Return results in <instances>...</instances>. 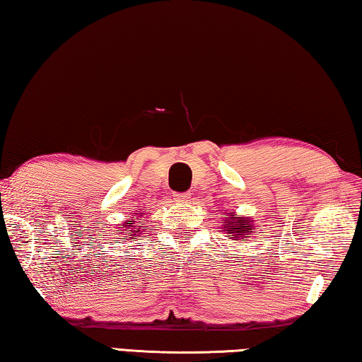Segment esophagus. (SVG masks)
Returning a JSON list of instances; mask_svg holds the SVG:
<instances>
[{"instance_id": "34e87169", "label": "esophagus", "mask_w": 362, "mask_h": 362, "mask_svg": "<svg viewBox=\"0 0 362 362\" xmlns=\"http://www.w3.org/2000/svg\"><path fill=\"white\" fill-rule=\"evenodd\" d=\"M174 198H175V201H179V203H187V201H189V198H192V193H189V192L175 193Z\"/></svg>"}]
</instances>
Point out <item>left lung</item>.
Returning a JSON list of instances; mask_svg holds the SVG:
<instances>
[{
	"label": "left lung",
	"instance_id": "obj_1",
	"mask_svg": "<svg viewBox=\"0 0 362 362\" xmlns=\"http://www.w3.org/2000/svg\"><path fill=\"white\" fill-rule=\"evenodd\" d=\"M222 223H223V228L226 231V235L231 236L230 240H235V241H238L243 236L247 238V235H252L254 230H255L254 226L250 225L249 218L223 216Z\"/></svg>",
	"mask_w": 362,
	"mask_h": 362
}]
</instances>
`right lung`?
<instances>
[{
  "mask_svg": "<svg viewBox=\"0 0 362 362\" xmlns=\"http://www.w3.org/2000/svg\"><path fill=\"white\" fill-rule=\"evenodd\" d=\"M142 214L144 212H140L137 217H132L129 222H132V223H122V225H119L118 228L119 230H116V233H118L119 235V240L121 241H127V240H134V238L136 236H139V235H142V231L144 230H146V226H144V217H142Z\"/></svg>",
  "mask_w": 362,
  "mask_h": 362,
  "instance_id": "add662e5",
  "label": "right lung"
}]
</instances>
